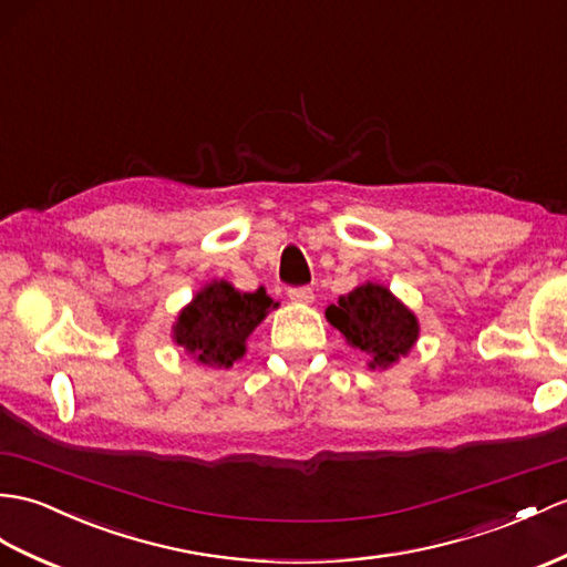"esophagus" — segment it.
<instances>
[{"label":"esophagus","mask_w":567,"mask_h":567,"mask_svg":"<svg viewBox=\"0 0 567 567\" xmlns=\"http://www.w3.org/2000/svg\"><path fill=\"white\" fill-rule=\"evenodd\" d=\"M288 298H291L293 302H312L315 300V293H312V288L310 286H293V288H288Z\"/></svg>","instance_id":"1"}]
</instances>
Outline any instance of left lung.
Masks as SVG:
<instances>
[{"label":"left lung","instance_id":"left-lung-1","mask_svg":"<svg viewBox=\"0 0 567 567\" xmlns=\"http://www.w3.org/2000/svg\"><path fill=\"white\" fill-rule=\"evenodd\" d=\"M334 324L353 349L370 355V368H388L406 355L419 339V322L388 288L378 284L358 286L327 308Z\"/></svg>","mask_w":567,"mask_h":567}]
</instances>
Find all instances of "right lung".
<instances>
[{
    "label": "right lung",
    "mask_w": 567,
    "mask_h": 567,
    "mask_svg": "<svg viewBox=\"0 0 567 567\" xmlns=\"http://www.w3.org/2000/svg\"><path fill=\"white\" fill-rule=\"evenodd\" d=\"M276 308L265 288L240 293L226 281H214L177 315L175 341L202 365L230 368L245 353V339Z\"/></svg>",
    "instance_id": "1"
}]
</instances>
